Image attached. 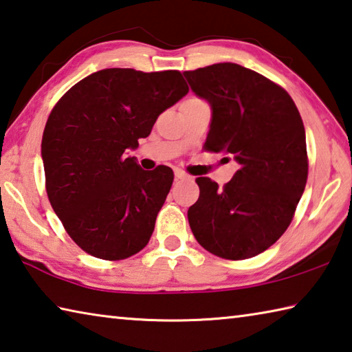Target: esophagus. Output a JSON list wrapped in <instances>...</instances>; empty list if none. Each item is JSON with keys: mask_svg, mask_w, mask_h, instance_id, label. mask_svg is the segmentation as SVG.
<instances>
[{"mask_svg": "<svg viewBox=\"0 0 352 352\" xmlns=\"http://www.w3.org/2000/svg\"><path fill=\"white\" fill-rule=\"evenodd\" d=\"M175 178L177 180H189V175L186 174V172H183L180 169H175Z\"/></svg>", "mask_w": 352, "mask_h": 352, "instance_id": "34e87169", "label": "esophagus"}]
</instances>
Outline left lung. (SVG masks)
Segmentation results:
<instances>
[{"label": "left lung", "instance_id": "1", "mask_svg": "<svg viewBox=\"0 0 352 352\" xmlns=\"http://www.w3.org/2000/svg\"><path fill=\"white\" fill-rule=\"evenodd\" d=\"M190 90L211 105L206 151L241 164L219 188L199 177L200 197L188 210L201 247L219 258H253L287 230L307 182L306 132L289 93L237 63L184 71Z\"/></svg>", "mask_w": 352, "mask_h": 352}]
</instances>
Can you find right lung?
<instances>
[{"label": "right lung", "mask_w": 352, "mask_h": 352, "mask_svg": "<svg viewBox=\"0 0 352 352\" xmlns=\"http://www.w3.org/2000/svg\"><path fill=\"white\" fill-rule=\"evenodd\" d=\"M188 91L180 71L107 68L77 82L52 109L41 140L46 192L83 252L119 261L147 245L174 172L142 170L127 152Z\"/></svg>", "instance_id": "1"}]
</instances>
